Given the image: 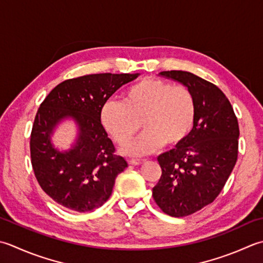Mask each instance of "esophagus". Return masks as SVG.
Segmentation results:
<instances>
[{
    "label": "esophagus",
    "instance_id": "obj_1",
    "mask_svg": "<svg viewBox=\"0 0 263 263\" xmlns=\"http://www.w3.org/2000/svg\"><path fill=\"white\" fill-rule=\"evenodd\" d=\"M128 164H131V165H140L141 163L145 162V159H128Z\"/></svg>",
    "mask_w": 263,
    "mask_h": 263
}]
</instances>
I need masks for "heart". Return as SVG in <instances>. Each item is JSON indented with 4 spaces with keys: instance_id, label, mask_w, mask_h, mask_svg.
<instances>
[{
    "instance_id": "b5f03b06",
    "label": "heart",
    "mask_w": 263,
    "mask_h": 263,
    "mask_svg": "<svg viewBox=\"0 0 263 263\" xmlns=\"http://www.w3.org/2000/svg\"><path fill=\"white\" fill-rule=\"evenodd\" d=\"M195 98L187 86L146 77L128 86L123 101L108 100L100 108V122L117 145L127 146L142 127L146 131L127 149L146 155L165 143L177 146L192 131Z\"/></svg>"
}]
</instances>
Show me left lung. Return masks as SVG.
Returning <instances> with one entry per match:
<instances>
[{
  "mask_svg": "<svg viewBox=\"0 0 263 263\" xmlns=\"http://www.w3.org/2000/svg\"><path fill=\"white\" fill-rule=\"evenodd\" d=\"M159 75L187 86L196 105L187 138L157 157L162 176L153 188L159 209L180 218L206 206L221 193L237 161L239 127L228 98L217 85L189 71Z\"/></svg>",
  "mask_w": 263,
  "mask_h": 263,
  "instance_id": "1",
  "label": "left lung"
}]
</instances>
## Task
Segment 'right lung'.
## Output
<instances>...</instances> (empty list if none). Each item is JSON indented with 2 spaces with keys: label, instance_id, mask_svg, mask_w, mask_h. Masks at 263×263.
<instances>
[{
  "label": "right lung",
  "instance_id": "add662e5",
  "mask_svg": "<svg viewBox=\"0 0 263 263\" xmlns=\"http://www.w3.org/2000/svg\"><path fill=\"white\" fill-rule=\"evenodd\" d=\"M138 74H91L61 82L36 112L30 133V162L43 192L61 206L87 212L109 198L115 179L127 163L100 122V108ZM74 118L80 135L76 146L60 153L49 141L56 124Z\"/></svg>",
  "mask_w": 263,
  "mask_h": 263
}]
</instances>
